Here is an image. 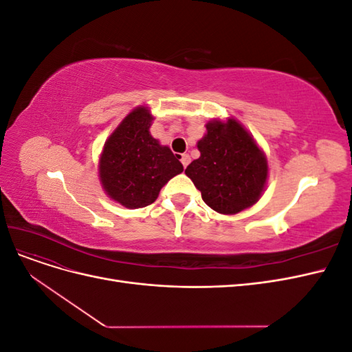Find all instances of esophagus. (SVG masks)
Returning a JSON list of instances; mask_svg holds the SVG:
<instances>
[{"instance_id": "esophagus-1", "label": "esophagus", "mask_w": 352, "mask_h": 352, "mask_svg": "<svg viewBox=\"0 0 352 352\" xmlns=\"http://www.w3.org/2000/svg\"><path fill=\"white\" fill-rule=\"evenodd\" d=\"M180 163L184 164V167H186L190 163V157L188 154H182V157H180Z\"/></svg>"}]
</instances>
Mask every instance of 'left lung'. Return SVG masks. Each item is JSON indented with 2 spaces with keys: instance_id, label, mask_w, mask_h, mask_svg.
I'll use <instances>...</instances> for the list:
<instances>
[{
  "instance_id": "left-lung-1",
  "label": "left lung",
  "mask_w": 352,
  "mask_h": 352,
  "mask_svg": "<svg viewBox=\"0 0 352 352\" xmlns=\"http://www.w3.org/2000/svg\"><path fill=\"white\" fill-rule=\"evenodd\" d=\"M206 127L207 133L198 142L201 157L185 173L208 207L221 214H236L258 201L267 179V162L236 120H212Z\"/></svg>"
}]
</instances>
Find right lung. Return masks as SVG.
<instances>
[{
	"instance_id": "obj_1",
	"label": "right lung",
	"mask_w": 352,
	"mask_h": 352,
	"mask_svg": "<svg viewBox=\"0 0 352 352\" xmlns=\"http://www.w3.org/2000/svg\"><path fill=\"white\" fill-rule=\"evenodd\" d=\"M153 116L138 107L113 132L100 160V179L110 198L127 208L153 204L173 176L184 172L168 146H162L150 133Z\"/></svg>"
}]
</instances>
